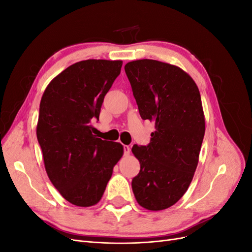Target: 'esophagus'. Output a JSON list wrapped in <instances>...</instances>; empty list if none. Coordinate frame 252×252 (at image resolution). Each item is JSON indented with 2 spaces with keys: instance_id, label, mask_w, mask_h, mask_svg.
<instances>
[{
  "instance_id": "obj_1",
  "label": "esophagus",
  "mask_w": 252,
  "mask_h": 252,
  "mask_svg": "<svg viewBox=\"0 0 252 252\" xmlns=\"http://www.w3.org/2000/svg\"><path fill=\"white\" fill-rule=\"evenodd\" d=\"M123 149H124V155L125 156H129V154H130V147L127 146V145H124Z\"/></svg>"
}]
</instances>
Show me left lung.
Wrapping results in <instances>:
<instances>
[{"mask_svg": "<svg viewBox=\"0 0 252 252\" xmlns=\"http://www.w3.org/2000/svg\"><path fill=\"white\" fill-rule=\"evenodd\" d=\"M141 118L156 122L147 146L133 145L141 169L132 179L138 203L163 210L184 195L196 169L205 134L199 88L181 68L156 60L125 65Z\"/></svg>", "mask_w": 252, "mask_h": 252, "instance_id": "1", "label": "left lung"}]
</instances>
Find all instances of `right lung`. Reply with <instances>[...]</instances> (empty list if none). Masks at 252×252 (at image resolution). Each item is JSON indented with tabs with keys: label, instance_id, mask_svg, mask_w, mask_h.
I'll return each instance as SVG.
<instances>
[{
	"label": "right lung",
	"instance_id": "right-lung-1",
	"mask_svg": "<svg viewBox=\"0 0 252 252\" xmlns=\"http://www.w3.org/2000/svg\"><path fill=\"white\" fill-rule=\"evenodd\" d=\"M122 61L86 60L69 66L45 89L36 138L52 185L66 201L89 207L105 191L113 166L123 156L120 143L103 141L91 125L121 72Z\"/></svg>",
	"mask_w": 252,
	"mask_h": 252
}]
</instances>
